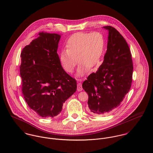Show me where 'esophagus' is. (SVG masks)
I'll return each instance as SVG.
<instances>
[{"mask_svg": "<svg viewBox=\"0 0 153 153\" xmlns=\"http://www.w3.org/2000/svg\"><path fill=\"white\" fill-rule=\"evenodd\" d=\"M77 90L78 91H81L82 90V84L80 82H78L77 84Z\"/></svg>", "mask_w": 153, "mask_h": 153, "instance_id": "34e87169", "label": "esophagus"}]
</instances>
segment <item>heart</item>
Segmentation results:
<instances>
[{
	"instance_id": "obj_1",
	"label": "heart",
	"mask_w": 153,
	"mask_h": 153,
	"mask_svg": "<svg viewBox=\"0 0 153 153\" xmlns=\"http://www.w3.org/2000/svg\"><path fill=\"white\" fill-rule=\"evenodd\" d=\"M105 47V38L100 32L76 33L67 41L66 49L61 51L59 61L65 71L72 73L78 60V75L81 76L99 62Z\"/></svg>"
}]
</instances>
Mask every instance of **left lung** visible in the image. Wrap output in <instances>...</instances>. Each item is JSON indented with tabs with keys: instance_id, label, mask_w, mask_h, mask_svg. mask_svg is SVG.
Instances as JSON below:
<instances>
[{
	"instance_id": "left-lung-1",
	"label": "left lung",
	"mask_w": 153,
	"mask_h": 153,
	"mask_svg": "<svg viewBox=\"0 0 153 153\" xmlns=\"http://www.w3.org/2000/svg\"><path fill=\"white\" fill-rule=\"evenodd\" d=\"M103 27L109 31L103 63L82 83L88 95L89 109L98 115L120 105L130 89L133 72L131 51L126 39L114 27Z\"/></svg>"
}]
</instances>
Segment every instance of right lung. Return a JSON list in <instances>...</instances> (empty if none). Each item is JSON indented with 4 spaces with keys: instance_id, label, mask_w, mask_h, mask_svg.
<instances>
[{
    "instance_id": "right-lung-1",
    "label": "right lung",
    "mask_w": 153,
    "mask_h": 153,
    "mask_svg": "<svg viewBox=\"0 0 153 153\" xmlns=\"http://www.w3.org/2000/svg\"><path fill=\"white\" fill-rule=\"evenodd\" d=\"M61 35L39 32L22 49V91L29 107L43 118H53L76 90V79L62 68L57 49Z\"/></svg>"
}]
</instances>
